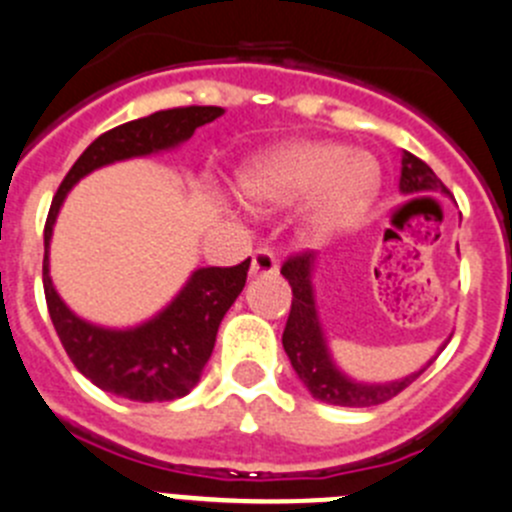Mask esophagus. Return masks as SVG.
<instances>
[{
  "instance_id": "1",
  "label": "esophagus",
  "mask_w": 512,
  "mask_h": 512,
  "mask_svg": "<svg viewBox=\"0 0 512 512\" xmlns=\"http://www.w3.org/2000/svg\"><path fill=\"white\" fill-rule=\"evenodd\" d=\"M250 272L252 275H275V272H278V257H275V252H272L270 247H260V250H255Z\"/></svg>"
}]
</instances>
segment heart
<instances>
[{
  "label": "heart",
  "instance_id": "1",
  "mask_svg": "<svg viewBox=\"0 0 512 512\" xmlns=\"http://www.w3.org/2000/svg\"><path fill=\"white\" fill-rule=\"evenodd\" d=\"M242 189L257 204L285 207L322 191L310 222L341 227L364 212L379 189V166L338 143H293L257 159L242 176Z\"/></svg>",
  "mask_w": 512,
  "mask_h": 512
}]
</instances>
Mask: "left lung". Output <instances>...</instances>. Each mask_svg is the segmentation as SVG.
<instances>
[{
  "mask_svg": "<svg viewBox=\"0 0 512 512\" xmlns=\"http://www.w3.org/2000/svg\"><path fill=\"white\" fill-rule=\"evenodd\" d=\"M401 189L404 191H422V189H444L437 181L434 171L417 159L414 154L404 151L401 156ZM310 265H313V252H293L288 260L283 262L280 272L293 288V303H290L288 323L283 331V348L288 353L290 364H293L295 374L300 376L310 394L315 399L326 401V404H336V407H376L384 401L394 399L396 394L407 389L412 381L427 371L424 366L417 374L407 376V379L394 381V384H356V381L346 379L336 366L331 364V356L326 351V341H323L321 326H318V315H315L313 303V288H310Z\"/></svg>",
  "mask_w": 512,
  "mask_h": 512,
  "instance_id": "left-lung-1",
  "label": "left lung"
}]
</instances>
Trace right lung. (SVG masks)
<instances>
[{"mask_svg":"<svg viewBox=\"0 0 512 512\" xmlns=\"http://www.w3.org/2000/svg\"><path fill=\"white\" fill-rule=\"evenodd\" d=\"M222 113L217 105H186L111 128L85 148L52 197L45 222V260H42V285H45L52 326L75 369L88 376L95 386L123 399L171 401L186 396L197 386L204 364L212 356L219 323L245 288L250 257L234 267L197 270L186 288L176 295L174 303L156 315L154 321L143 323L133 331H105L70 313L68 305L62 303L52 288L50 270H47L52 224L70 186L85 174L113 161L176 146Z\"/></svg>","mask_w":512,"mask_h":512,"instance_id":"1","label":"right lung"}]
</instances>
